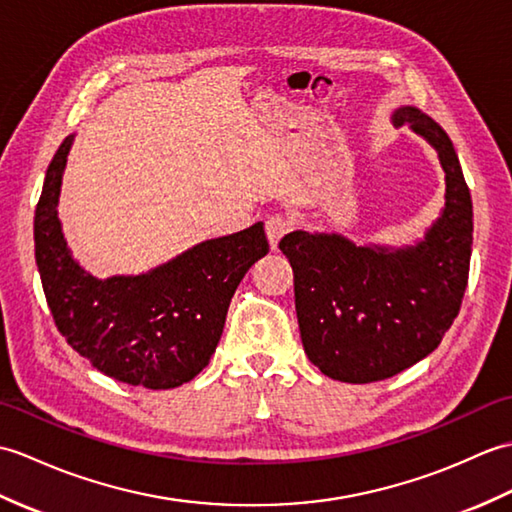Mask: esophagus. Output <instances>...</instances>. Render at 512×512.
I'll list each match as a JSON object with an SVG mask.
<instances>
[{
  "instance_id": "obj_1",
  "label": "esophagus",
  "mask_w": 512,
  "mask_h": 512,
  "mask_svg": "<svg viewBox=\"0 0 512 512\" xmlns=\"http://www.w3.org/2000/svg\"><path fill=\"white\" fill-rule=\"evenodd\" d=\"M291 225H293L291 219H287L285 214H271V217H269L267 223H265V227H267V238H269L271 249H278L280 238L291 230Z\"/></svg>"
}]
</instances>
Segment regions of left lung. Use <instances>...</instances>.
Segmentation results:
<instances>
[{
  "label": "left lung",
  "instance_id": "obj_1",
  "mask_svg": "<svg viewBox=\"0 0 512 512\" xmlns=\"http://www.w3.org/2000/svg\"><path fill=\"white\" fill-rule=\"evenodd\" d=\"M392 122L423 135L445 170L447 201L425 241L388 249L295 230L278 245L293 269L306 357L344 383L390 379L434 352L469 282L473 203L456 149L416 107L396 109Z\"/></svg>",
  "mask_w": 512,
  "mask_h": 512
}]
</instances>
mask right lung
<instances>
[{
	"label": "right lung",
	"instance_id": "obj_1",
	"mask_svg": "<svg viewBox=\"0 0 512 512\" xmlns=\"http://www.w3.org/2000/svg\"><path fill=\"white\" fill-rule=\"evenodd\" d=\"M72 140L54 153L34 210V258L54 324L107 377L177 388L210 363L238 282L269 252L265 227L203 241L149 274L98 280L72 258L56 217Z\"/></svg>",
	"mask_w": 512,
	"mask_h": 512
}]
</instances>
